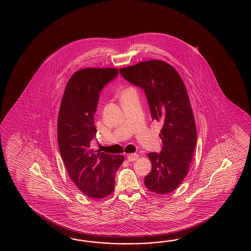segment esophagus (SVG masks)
<instances>
[{
  "instance_id": "obj_1",
  "label": "esophagus",
  "mask_w": 251,
  "mask_h": 251,
  "mask_svg": "<svg viewBox=\"0 0 251 251\" xmlns=\"http://www.w3.org/2000/svg\"><path fill=\"white\" fill-rule=\"evenodd\" d=\"M138 154H136V153H130L127 155L128 161H134L138 159Z\"/></svg>"
}]
</instances>
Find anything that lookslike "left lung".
I'll list each match as a JSON object with an SVG mask.
<instances>
[{"label": "left lung", "instance_id": "obj_1", "mask_svg": "<svg viewBox=\"0 0 251 251\" xmlns=\"http://www.w3.org/2000/svg\"><path fill=\"white\" fill-rule=\"evenodd\" d=\"M119 72L126 80L144 90L152 120L163 124L160 154H147L152 168L144 177L145 187L156 194L171 193L187 176L197 144L187 89L175 68L164 61L140 62Z\"/></svg>", "mask_w": 251, "mask_h": 251}]
</instances>
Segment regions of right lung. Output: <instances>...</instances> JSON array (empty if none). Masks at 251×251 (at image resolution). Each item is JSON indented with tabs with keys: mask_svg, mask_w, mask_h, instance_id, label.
I'll return each instance as SVG.
<instances>
[{
	"mask_svg": "<svg viewBox=\"0 0 251 251\" xmlns=\"http://www.w3.org/2000/svg\"><path fill=\"white\" fill-rule=\"evenodd\" d=\"M116 68H84L67 82L59 109L57 139L67 172L75 186L89 198L110 196L123 155H110L91 148L96 134L94 114L103 87L115 79Z\"/></svg>",
	"mask_w": 251,
	"mask_h": 251,
	"instance_id": "1",
	"label": "right lung"
}]
</instances>
